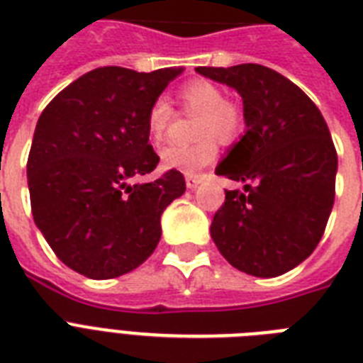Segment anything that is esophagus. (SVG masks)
I'll return each instance as SVG.
<instances>
[{"label": "esophagus", "instance_id": "esophagus-1", "mask_svg": "<svg viewBox=\"0 0 363 363\" xmlns=\"http://www.w3.org/2000/svg\"><path fill=\"white\" fill-rule=\"evenodd\" d=\"M201 179H203L201 175H186V186L188 188H196L199 182H201Z\"/></svg>", "mask_w": 363, "mask_h": 363}]
</instances>
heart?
<instances>
[{
    "label": "heart",
    "instance_id": "b5f03b06",
    "mask_svg": "<svg viewBox=\"0 0 363 363\" xmlns=\"http://www.w3.org/2000/svg\"><path fill=\"white\" fill-rule=\"evenodd\" d=\"M182 107L190 115H199L196 122L198 141L192 145H171L162 150V164L194 175L218 156V141L233 143L245 130V115L235 101L226 98L218 84L205 79H194L181 88ZM175 109L165 98L154 99L147 113V131L150 141L162 143L175 122Z\"/></svg>",
    "mask_w": 363,
    "mask_h": 363
}]
</instances>
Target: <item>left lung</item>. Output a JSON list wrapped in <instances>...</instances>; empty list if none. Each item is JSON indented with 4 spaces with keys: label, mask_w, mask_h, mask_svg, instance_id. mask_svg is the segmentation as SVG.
<instances>
[{
    "label": "left lung",
    "mask_w": 363,
    "mask_h": 363,
    "mask_svg": "<svg viewBox=\"0 0 363 363\" xmlns=\"http://www.w3.org/2000/svg\"><path fill=\"white\" fill-rule=\"evenodd\" d=\"M242 98L247 131L216 167L245 182L226 190L211 238L224 258L254 277H279L309 258L335 199L337 152L324 116L281 73L258 64L196 67Z\"/></svg>",
    "instance_id": "obj_1"
}]
</instances>
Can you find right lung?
<instances>
[{"label":"right lung","mask_w":363,"mask_h":363,"mask_svg":"<svg viewBox=\"0 0 363 363\" xmlns=\"http://www.w3.org/2000/svg\"><path fill=\"white\" fill-rule=\"evenodd\" d=\"M182 69L107 65L65 86L39 116L28 156L31 215L54 254L88 279L130 273L154 252L160 218L184 194L181 171L156 169L147 113Z\"/></svg>","instance_id":"add662e5"}]
</instances>
